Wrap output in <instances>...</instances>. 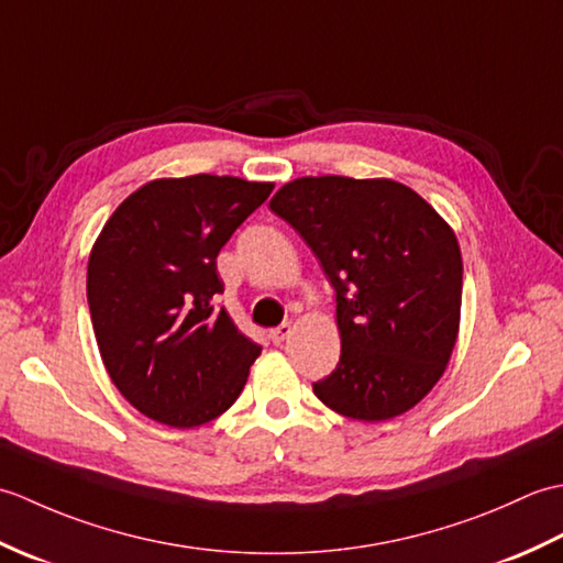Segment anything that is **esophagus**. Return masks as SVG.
<instances>
[{
  "mask_svg": "<svg viewBox=\"0 0 563 563\" xmlns=\"http://www.w3.org/2000/svg\"><path fill=\"white\" fill-rule=\"evenodd\" d=\"M292 333V324H280V327H275V329H271V341L275 343V345H280L285 339H288Z\"/></svg>",
  "mask_w": 563,
  "mask_h": 563,
  "instance_id": "esophagus-1",
  "label": "esophagus"
}]
</instances>
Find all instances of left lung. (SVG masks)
Returning a JSON list of instances; mask_svg holds the SVG:
<instances>
[{
	"label": "left lung",
	"instance_id": "obj_1",
	"mask_svg": "<svg viewBox=\"0 0 563 563\" xmlns=\"http://www.w3.org/2000/svg\"><path fill=\"white\" fill-rule=\"evenodd\" d=\"M271 210L300 232L336 290L341 357L312 385L317 399L367 423L413 409L445 373L460 331L452 227L391 178L302 176Z\"/></svg>",
	"mask_w": 563,
	"mask_h": 563
}]
</instances>
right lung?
Here are the masks:
<instances>
[{
	"label": "right lung",
	"instance_id": "right-lung-1",
	"mask_svg": "<svg viewBox=\"0 0 563 563\" xmlns=\"http://www.w3.org/2000/svg\"><path fill=\"white\" fill-rule=\"evenodd\" d=\"M271 190L236 176L154 178L93 242L87 300L101 361L152 421L196 428L242 394L261 345L212 307L224 290L218 254Z\"/></svg>",
	"mask_w": 563,
	"mask_h": 563
}]
</instances>
